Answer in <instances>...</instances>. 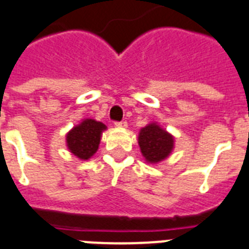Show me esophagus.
Masks as SVG:
<instances>
[{
    "label": "esophagus",
    "mask_w": 249,
    "mask_h": 249,
    "mask_svg": "<svg viewBox=\"0 0 249 249\" xmlns=\"http://www.w3.org/2000/svg\"><path fill=\"white\" fill-rule=\"evenodd\" d=\"M115 126H118V128H126L128 124H126V121H116Z\"/></svg>",
    "instance_id": "esophagus-1"
}]
</instances>
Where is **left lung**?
Masks as SVG:
<instances>
[{"label":"left lung","instance_id":"8db88e82","mask_svg":"<svg viewBox=\"0 0 249 249\" xmlns=\"http://www.w3.org/2000/svg\"><path fill=\"white\" fill-rule=\"evenodd\" d=\"M173 137L162 129L157 123L142 128L138 137L141 152L147 162L158 163L166 160L173 149Z\"/></svg>","mask_w":249,"mask_h":249}]
</instances>
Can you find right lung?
<instances>
[{"mask_svg": "<svg viewBox=\"0 0 249 249\" xmlns=\"http://www.w3.org/2000/svg\"><path fill=\"white\" fill-rule=\"evenodd\" d=\"M106 125L93 119H85L67 134V147L79 160H89L99 149L102 131Z\"/></svg>", "mask_w": 249, "mask_h": 249, "instance_id": "1", "label": "right lung"}]
</instances>
